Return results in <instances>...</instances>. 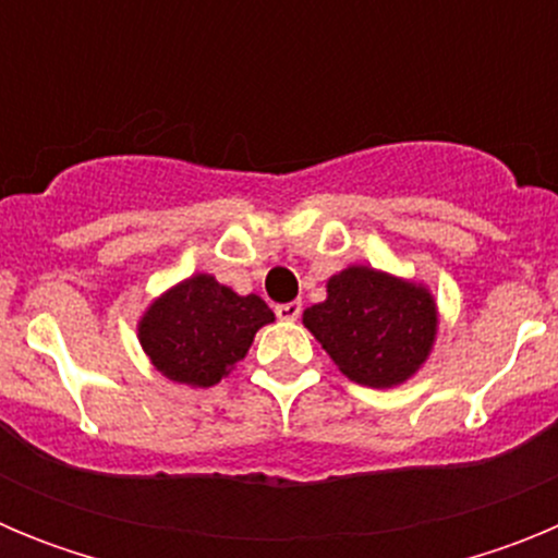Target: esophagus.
I'll list each match as a JSON object with an SVG mask.
<instances>
[{
	"mask_svg": "<svg viewBox=\"0 0 558 558\" xmlns=\"http://www.w3.org/2000/svg\"><path fill=\"white\" fill-rule=\"evenodd\" d=\"M276 318L279 322H295L302 315V302H288V304H276L274 307Z\"/></svg>",
	"mask_w": 558,
	"mask_h": 558,
	"instance_id": "1",
	"label": "esophagus"
}]
</instances>
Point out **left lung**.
<instances>
[{"label": "left lung", "instance_id": "obj_1", "mask_svg": "<svg viewBox=\"0 0 558 558\" xmlns=\"http://www.w3.org/2000/svg\"><path fill=\"white\" fill-rule=\"evenodd\" d=\"M304 327L349 379L388 388L425 363L436 304L425 288L360 265L329 279L327 302L304 313Z\"/></svg>", "mask_w": 558, "mask_h": 558}]
</instances>
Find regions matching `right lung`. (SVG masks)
Wrapping results in <instances>:
<instances>
[{
	"label": "right lung",
	"instance_id": "obj_1",
	"mask_svg": "<svg viewBox=\"0 0 558 558\" xmlns=\"http://www.w3.org/2000/svg\"><path fill=\"white\" fill-rule=\"evenodd\" d=\"M274 322L259 295H236L211 276H192L147 310L140 338L153 366L175 383L215 386Z\"/></svg>",
	"mask_w": 558,
	"mask_h": 558
}]
</instances>
